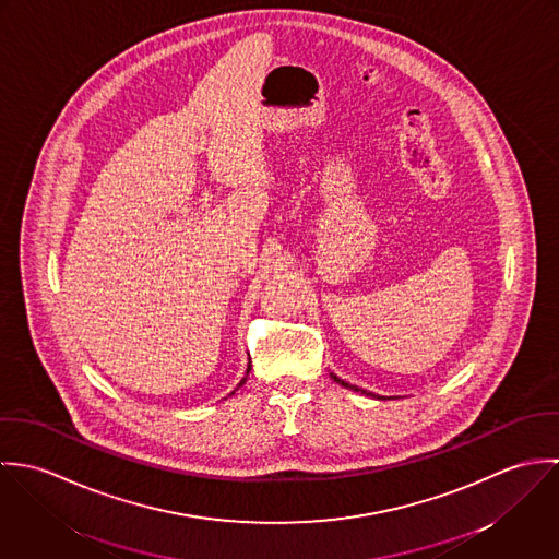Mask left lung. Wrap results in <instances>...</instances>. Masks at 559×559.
Segmentation results:
<instances>
[{
    "label": "left lung",
    "instance_id": "left-lung-1",
    "mask_svg": "<svg viewBox=\"0 0 559 559\" xmlns=\"http://www.w3.org/2000/svg\"><path fill=\"white\" fill-rule=\"evenodd\" d=\"M331 379H333V381H335V383H340V385H342V388H346V390H353V392H361V394H368V396H374V394H370V392H366V390H359V388H357V385H348V383H346V381H342V379H337V377H335V374H331Z\"/></svg>",
    "mask_w": 559,
    "mask_h": 559
}]
</instances>
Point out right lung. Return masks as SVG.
<instances>
[{
    "mask_svg": "<svg viewBox=\"0 0 559 559\" xmlns=\"http://www.w3.org/2000/svg\"><path fill=\"white\" fill-rule=\"evenodd\" d=\"M249 370H251V366H249V368H247V374H249ZM245 381H247V377H245V379H242V381H240L239 388H240V385H242V383H245ZM233 394H235V392H233Z\"/></svg>",
    "mask_w": 559,
    "mask_h": 559,
    "instance_id": "add662e5",
    "label": "right lung"
}]
</instances>
